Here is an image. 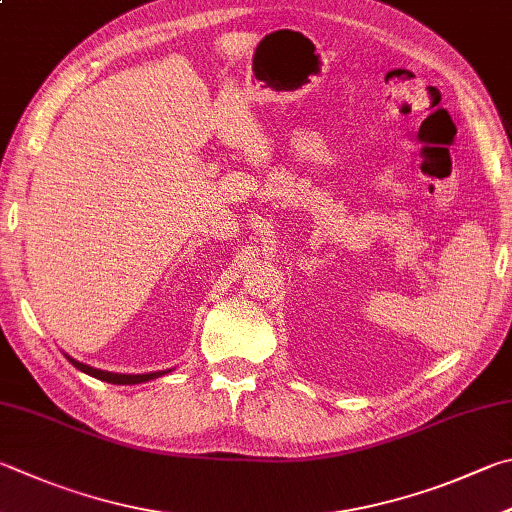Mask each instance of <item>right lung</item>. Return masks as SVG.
Returning <instances> with one entry per match:
<instances>
[{
  "instance_id": "1",
  "label": "right lung",
  "mask_w": 512,
  "mask_h": 512,
  "mask_svg": "<svg viewBox=\"0 0 512 512\" xmlns=\"http://www.w3.org/2000/svg\"><path fill=\"white\" fill-rule=\"evenodd\" d=\"M69 362L76 369L85 371V374L94 376L98 380H105V383H114V385H138V383H145V380H152V378H159V376L167 374V371H154V374H136V376H132V374H111V371H102V369H94L89 365H82V362L73 360V358H69Z\"/></svg>"
}]
</instances>
